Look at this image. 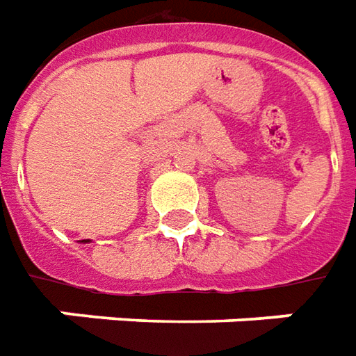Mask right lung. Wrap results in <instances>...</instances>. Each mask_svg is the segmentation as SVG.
<instances>
[{"mask_svg": "<svg viewBox=\"0 0 356 356\" xmlns=\"http://www.w3.org/2000/svg\"><path fill=\"white\" fill-rule=\"evenodd\" d=\"M81 243H90V238H83V241H81Z\"/></svg>", "mask_w": 356, "mask_h": 356, "instance_id": "right-lung-1", "label": "right lung"}]
</instances>
